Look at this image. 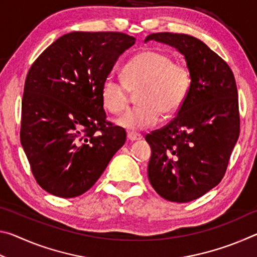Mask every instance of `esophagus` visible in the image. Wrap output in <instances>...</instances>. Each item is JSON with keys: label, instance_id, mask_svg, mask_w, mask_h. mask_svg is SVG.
I'll use <instances>...</instances> for the list:
<instances>
[{"label": "esophagus", "instance_id": "34e87169", "mask_svg": "<svg viewBox=\"0 0 257 257\" xmlns=\"http://www.w3.org/2000/svg\"><path fill=\"white\" fill-rule=\"evenodd\" d=\"M127 138H128V141H130V142H135V141H141V139L143 138V136H142L141 134L129 132L127 134Z\"/></svg>", "mask_w": 257, "mask_h": 257}]
</instances>
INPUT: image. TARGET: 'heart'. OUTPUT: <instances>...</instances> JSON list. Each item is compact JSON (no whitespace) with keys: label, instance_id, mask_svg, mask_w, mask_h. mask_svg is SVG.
Segmentation results:
<instances>
[{"label":"heart","instance_id":"obj_1","mask_svg":"<svg viewBox=\"0 0 257 257\" xmlns=\"http://www.w3.org/2000/svg\"><path fill=\"white\" fill-rule=\"evenodd\" d=\"M191 75L184 63L173 62L165 52L143 51L128 61L122 69V80L107 77L101 87L103 107L111 114L127 108L130 92H137L138 106L130 108L116 120V124L129 132L153 127L160 114L170 116L186 101Z\"/></svg>","mask_w":257,"mask_h":257}]
</instances>
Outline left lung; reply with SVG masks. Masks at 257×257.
Returning <instances> with one entry per match:
<instances>
[{"label": "left lung", "mask_w": 257, "mask_h": 257, "mask_svg": "<svg viewBox=\"0 0 257 257\" xmlns=\"http://www.w3.org/2000/svg\"><path fill=\"white\" fill-rule=\"evenodd\" d=\"M152 40L185 55L191 85L176 118L146 135L147 173L161 197L187 203L214 188L227 171L240 133L236 80L228 63L196 37L156 33L145 42Z\"/></svg>", "instance_id": "8db88e82"}]
</instances>
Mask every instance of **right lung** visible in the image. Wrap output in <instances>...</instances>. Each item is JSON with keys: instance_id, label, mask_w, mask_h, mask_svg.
<instances>
[{"instance_id": "right-lung-1", "label": "right lung", "mask_w": 257, "mask_h": 257, "mask_svg": "<svg viewBox=\"0 0 257 257\" xmlns=\"http://www.w3.org/2000/svg\"><path fill=\"white\" fill-rule=\"evenodd\" d=\"M136 38L118 32H73L35 60L25 81L20 142L37 184L71 198L92 188L125 132L106 120L101 87Z\"/></svg>"}]
</instances>
